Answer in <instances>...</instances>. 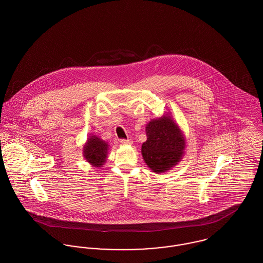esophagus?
I'll use <instances>...</instances> for the list:
<instances>
[{"mask_svg":"<svg viewBox=\"0 0 263 263\" xmlns=\"http://www.w3.org/2000/svg\"><path fill=\"white\" fill-rule=\"evenodd\" d=\"M119 143L122 144V145H132L133 144V141L132 140H125V139H121L119 140Z\"/></svg>","mask_w":263,"mask_h":263,"instance_id":"obj_1","label":"esophagus"}]
</instances>
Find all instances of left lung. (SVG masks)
Instances as JSON below:
<instances>
[{
	"label": "left lung",
	"mask_w": 263,
	"mask_h": 263,
	"mask_svg": "<svg viewBox=\"0 0 263 263\" xmlns=\"http://www.w3.org/2000/svg\"><path fill=\"white\" fill-rule=\"evenodd\" d=\"M146 134L147 141L142 146V154L152 170L164 172L180 160L185 141L178 125L170 116L151 120Z\"/></svg>",
	"instance_id": "1"
}]
</instances>
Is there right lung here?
Masks as SVG:
<instances>
[{"instance_id": "obj_1", "label": "right lung", "mask_w": 263, "mask_h": 263, "mask_svg": "<svg viewBox=\"0 0 263 263\" xmlns=\"http://www.w3.org/2000/svg\"><path fill=\"white\" fill-rule=\"evenodd\" d=\"M107 144L97 137H91L88 139L87 144L84 147V157L95 167H101L107 157Z\"/></svg>"}]
</instances>
